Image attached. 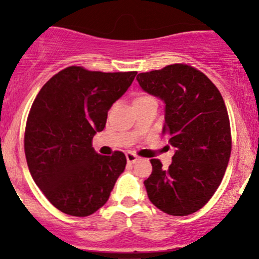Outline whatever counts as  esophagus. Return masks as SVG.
Returning <instances> with one entry per match:
<instances>
[{"label": "esophagus", "mask_w": 259, "mask_h": 259, "mask_svg": "<svg viewBox=\"0 0 259 259\" xmlns=\"http://www.w3.org/2000/svg\"><path fill=\"white\" fill-rule=\"evenodd\" d=\"M138 159H139V157L136 156L135 153H133V152H127V153H126V160H127V163H135Z\"/></svg>", "instance_id": "obj_1"}]
</instances>
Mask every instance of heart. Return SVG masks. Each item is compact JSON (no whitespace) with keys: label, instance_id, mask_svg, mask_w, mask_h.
I'll return each instance as SVG.
<instances>
[{"label":"heart","instance_id":"b5f03b06","mask_svg":"<svg viewBox=\"0 0 259 259\" xmlns=\"http://www.w3.org/2000/svg\"><path fill=\"white\" fill-rule=\"evenodd\" d=\"M145 99H150V97H148V96H144V97H139V99H136L135 101H138V100H145Z\"/></svg>","mask_w":259,"mask_h":259}]
</instances>
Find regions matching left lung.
I'll return each mask as SVG.
<instances>
[{
    "instance_id": "obj_1",
    "label": "left lung",
    "mask_w": 259,
    "mask_h": 259,
    "mask_svg": "<svg viewBox=\"0 0 259 259\" xmlns=\"http://www.w3.org/2000/svg\"><path fill=\"white\" fill-rule=\"evenodd\" d=\"M136 80L145 92L164 102L162 134L175 147L168 169L151 159L152 174L144 181L148 198L167 214H192L214 195L230 158L224 100L203 73L186 64L140 73Z\"/></svg>"
}]
</instances>
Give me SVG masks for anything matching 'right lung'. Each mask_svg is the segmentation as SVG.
Wrapping results in <instances>:
<instances>
[{
    "label": "right lung",
    "mask_w": 259,
    "mask_h": 259,
    "mask_svg": "<svg viewBox=\"0 0 259 259\" xmlns=\"http://www.w3.org/2000/svg\"><path fill=\"white\" fill-rule=\"evenodd\" d=\"M136 72H90L68 67L42 86L26 120L24 150L38 189L61 212L88 217L108 201L126 165L125 154L101 156L92 139Z\"/></svg>",
    "instance_id": "add662e5"
}]
</instances>
